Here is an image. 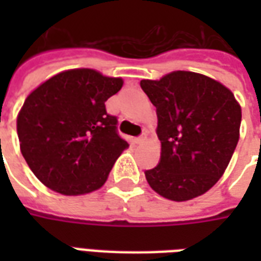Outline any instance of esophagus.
<instances>
[{"label": "esophagus", "instance_id": "esophagus-1", "mask_svg": "<svg viewBox=\"0 0 261 261\" xmlns=\"http://www.w3.org/2000/svg\"><path fill=\"white\" fill-rule=\"evenodd\" d=\"M148 137H147V133H142V136H140L138 138H136V142L137 144H144V142L147 141Z\"/></svg>", "mask_w": 261, "mask_h": 261}]
</instances>
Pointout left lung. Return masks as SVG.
<instances>
[{"mask_svg":"<svg viewBox=\"0 0 261 261\" xmlns=\"http://www.w3.org/2000/svg\"><path fill=\"white\" fill-rule=\"evenodd\" d=\"M140 84L156 108L161 141V162L145 172L148 185L172 201L207 193L224 175L239 141V102L221 82L192 71Z\"/></svg>","mask_w":261,"mask_h":261,"instance_id":"8db88e82","label":"left lung"}]
</instances>
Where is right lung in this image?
Segmentation results:
<instances>
[{
	"label": "right lung",
	"mask_w": 261,
	"mask_h": 261,
	"mask_svg": "<svg viewBox=\"0 0 261 261\" xmlns=\"http://www.w3.org/2000/svg\"><path fill=\"white\" fill-rule=\"evenodd\" d=\"M121 78L96 69L56 74L28 95L16 117L20 152L39 180L64 196L99 190L128 142L105 102Z\"/></svg>",
	"instance_id": "obj_1"
}]
</instances>
